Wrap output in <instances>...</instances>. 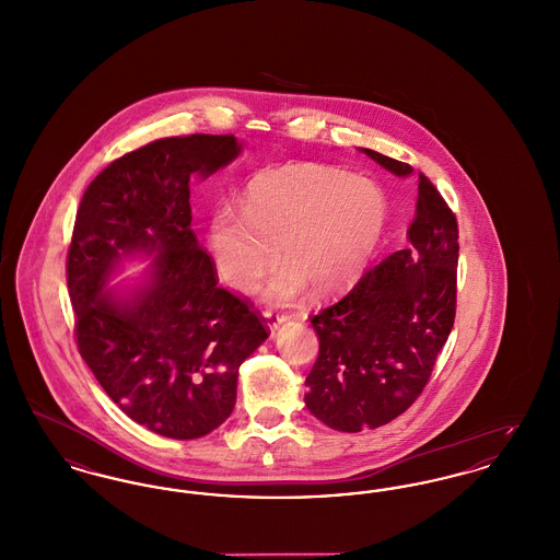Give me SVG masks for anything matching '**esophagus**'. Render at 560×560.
Masks as SVG:
<instances>
[{
	"label": "esophagus",
	"instance_id": "obj_1",
	"mask_svg": "<svg viewBox=\"0 0 560 560\" xmlns=\"http://www.w3.org/2000/svg\"><path fill=\"white\" fill-rule=\"evenodd\" d=\"M262 317H265V325H267V329L270 334H275V331L285 323V317L275 315V313H270V311H265V313H262Z\"/></svg>",
	"mask_w": 560,
	"mask_h": 560
}]
</instances>
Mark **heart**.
<instances>
[{
    "label": "heart",
    "mask_w": 560,
    "mask_h": 560,
    "mask_svg": "<svg viewBox=\"0 0 560 560\" xmlns=\"http://www.w3.org/2000/svg\"><path fill=\"white\" fill-rule=\"evenodd\" d=\"M388 203L373 180L336 167L292 163L256 174L241 212L212 213L208 243L220 279L249 292L279 258L285 262L265 288L268 302H290L313 288L331 295L368 267L386 226Z\"/></svg>",
    "instance_id": "obj_1"
}]
</instances>
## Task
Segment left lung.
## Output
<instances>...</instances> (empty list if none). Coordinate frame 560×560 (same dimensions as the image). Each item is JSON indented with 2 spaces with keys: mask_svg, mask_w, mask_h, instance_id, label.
Segmentation results:
<instances>
[{
  "mask_svg": "<svg viewBox=\"0 0 560 560\" xmlns=\"http://www.w3.org/2000/svg\"><path fill=\"white\" fill-rule=\"evenodd\" d=\"M390 174L413 167L361 149ZM409 249L370 268L350 292L311 319L319 357L304 402L325 427L361 432L388 424L424 390L455 319L457 222L420 174Z\"/></svg>",
  "mask_w": 560,
  "mask_h": 560,
  "instance_id": "1",
  "label": "left lung"
}]
</instances>
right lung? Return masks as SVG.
<instances>
[{
  "label": "right lung",
  "instance_id": "add662e5",
  "mask_svg": "<svg viewBox=\"0 0 560 560\" xmlns=\"http://www.w3.org/2000/svg\"><path fill=\"white\" fill-rule=\"evenodd\" d=\"M241 151L235 136L155 140L103 170L75 218L67 283L80 354L108 399L167 439L220 427L235 409L241 363L268 338L218 285L190 229V178L206 180ZM132 261L150 265L115 287Z\"/></svg>",
  "mask_w": 560,
  "mask_h": 560
}]
</instances>
